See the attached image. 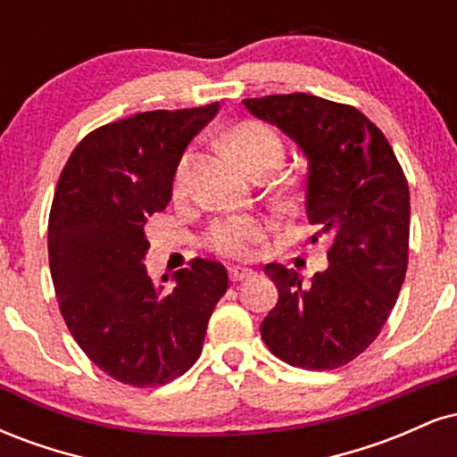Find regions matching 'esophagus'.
Instances as JSON below:
<instances>
[{
  "label": "esophagus",
  "mask_w": 457,
  "mask_h": 457,
  "mask_svg": "<svg viewBox=\"0 0 457 457\" xmlns=\"http://www.w3.org/2000/svg\"><path fill=\"white\" fill-rule=\"evenodd\" d=\"M249 277H253V270L245 269V266H234V269H229V279L232 281H245L249 279Z\"/></svg>",
  "instance_id": "esophagus-1"
}]
</instances>
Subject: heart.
I'll return each mask as SVG.
<instances>
[{
    "label": "heart",
    "mask_w": 457,
    "mask_h": 457,
    "mask_svg": "<svg viewBox=\"0 0 457 457\" xmlns=\"http://www.w3.org/2000/svg\"><path fill=\"white\" fill-rule=\"evenodd\" d=\"M228 145L251 174L260 170H275L283 156L279 135L255 120L234 124L228 133ZM188 182H191V159L182 156L171 180V193L176 199L187 197ZM266 232H269V221L260 214H232L211 225L206 245L225 258L246 260L255 253L258 245L266 238Z\"/></svg>",
    "instance_id": "obj_1"
}]
</instances>
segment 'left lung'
<instances>
[{
    "instance_id": "left-lung-1",
    "label": "left lung",
    "mask_w": 457,
    "mask_h": 457,
    "mask_svg": "<svg viewBox=\"0 0 457 457\" xmlns=\"http://www.w3.org/2000/svg\"><path fill=\"white\" fill-rule=\"evenodd\" d=\"M243 103L305 152L307 219L333 238L328 269L309 283L295 269L264 266L279 303L262 339L286 363L335 370L367 350L395 307L411 234L406 176L382 130L350 104L303 92Z\"/></svg>"
}]
</instances>
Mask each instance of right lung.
<instances>
[{"instance_id":"obj_1","label":"right lung","mask_w":457,"mask_h":457,"mask_svg":"<svg viewBox=\"0 0 457 457\" xmlns=\"http://www.w3.org/2000/svg\"><path fill=\"white\" fill-rule=\"evenodd\" d=\"M217 112L211 103L104 124L79 141L57 180L49 266L60 312L87 359L124 385H167L191 370L228 292L219 262L193 260L171 290L141 264L145 223L167 208L182 152Z\"/></svg>"}]
</instances>
